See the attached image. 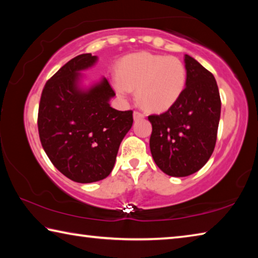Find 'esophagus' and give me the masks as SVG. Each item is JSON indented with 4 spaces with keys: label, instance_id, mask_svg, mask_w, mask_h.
Returning a JSON list of instances; mask_svg holds the SVG:
<instances>
[{
    "label": "esophagus",
    "instance_id": "1",
    "mask_svg": "<svg viewBox=\"0 0 258 258\" xmlns=\"http://www.w3.org/2000/svg\"><path fill=\"white\" fill-rule=\"evenodd\" d=\"M143 117H145V115H143L142 112H140V111H134L133 112V118L137 120V119H141V118H143Z\"/></svg>",
    "mask_w": 258,
    "mask_h": 258
}]
</instances>
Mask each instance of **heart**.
Instances as JSON below:
<instances>
[{
	"mask_svg": "<svg viewBox=\"0 0 258 258\" xmlns=\"http://www.w3.org/2000/svg\"><path fill=\"white\" fill-rule=\"evenodd\" d=\"M186 77L184 63L176 56L138 52L119 61L113 87L124 98L131 90H138L137 98L142 107L163 112L180 100Z\"/></svg>",
	"mask_w": 258,
	"mask_h": 258,
	"instance_id": "b5f03b06",
	"label": "heart"
}]
</instances>
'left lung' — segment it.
Returning <instances> with one entry per match:
<instances>
[{"label":"left lung","instance_id":"left-lung-1","mask_svg":"<svg viewBox=\"0 0 258 258\" xmlns=\"http://www.w3.org/2000/svg\"><path fill=\"white\" fill-rule=\"evenodd\" d=\"M186 85L180 100L160 115H150V151L157 166L169 176L198 172L214 151L221 116L215 77L185 54Z\"/></svg>","mask_w":258,"mask_h":258}]
</instances>
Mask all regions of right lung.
Listing matches in <instances>:
<instances>
[{"label":"right lung","mask_w":258,"mask_h":258,"mask_svg":"<svg viewBox=\"0 0 258 258\" xmlns=\"http://www.w3.org/2000/svg\"><path fill=\"white\" fill-rule=\"evenodd\" d=\"M97 55L80 54L61 67L42 91L37 126L43 149L64 176L92 183L111 173L121 140L132 127L133 111L110 107L115 92L106 78L83 90L81 71Z\"/></svg>","instance_id":"1"}]
</instances>
